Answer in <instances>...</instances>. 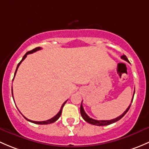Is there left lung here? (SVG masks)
Here are the masks:
<instances>
[{
  "instance_id": "left-lung-1",
  "label": "left lung",
  "mask_w": 149,
  "mask_h": 149,
  "mask_svg": "<svg viewBox=\"0 0 149 149\" xmlns=\"http://www.w3.org/2000/svg\"><path fill=\"white\" fill-rule=\"evenodd\" d=\"M121 59H124V60L126 61V62H129L128 58L126 57V56H125V55H123V56H121ZM134 93H135V91H134ZM134 93H133V98H132L131 102L133 101V97H134ZM82 104H81V106H80V113H81V116H82V118H83L84 120L86 121V122L89 123L93 124V125H99V126H101V125H110V124H111V123H113L117 122L118 120H119L120 119L122 118L123 117L125 114H126V113L128 111V110H129L130 107H131V105L128 106V108L126 109V110H125V111H124V113H123L122 115H120V116L117 117L116 118L112 119V120H95V119L91 118H90L87 114H86V113L85 112V110H84V108H83V107H82Z\"/></svg>"
}]
</instances>
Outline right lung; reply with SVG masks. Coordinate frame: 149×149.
Here are the masks:
<instances>
[{
  "instance_id": "1",
  "label": "right lung",
  "mask_w": 149,
  "mask_h": 149,
  "mask_svg": "<svg viewBox=\"0 0 149 149\" xmlns=\"http://www.w3.org/2000/svg\"><path fill=\"white\" fill-rule=\"evenodd\" d=\"M40 49H41V47H36V48L33 49V50H31V51H29V52H26V54L24 55V56H23V58H22V59H21V62H20L18 64V65H17V67H16V72H15V74H14V77H15V75H16V72H17V70H18V67H19V65H20V64H21V62H22L23 61H24V59H25V58L26 57V56H27V55L29 54H32V53H33V52H36V51H39V50H40ZM13 79H14V77H13ZM11 90H12V96H13V89H11ZM66 102H67V101H65V102H64V103H63V105H62V108H61L60 110H59V113H58L57 114H56V116H54V117H53V118H52L49 119V120H45V121H33V120H29V119L26 118V117H24V116H24V118H25L26 120H28V121H29V122H31V123H33L39 124V125H46V124H50V123H52L55 122V121H56V120H57L59 118V117H60V116H61V114H62V108H63V107H64V104H65Z\"/></svg>"
}]
</instances>
